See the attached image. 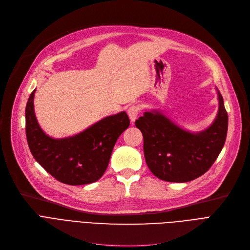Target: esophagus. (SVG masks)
<instances>
[{"label": "esophagus", "mask_w": 250, "mask_h": 250, "mask_svg": "<svg viewBox=\"0 0 250 250\" xmlns=\"http://www.w3.org/2000/svg\"><path fill=\"white\" fill-rule=\"evenodd\" d=\"M140 111H141V108H140L139 105H132V106L128 107L127 114H128L129 120L132 122H135L137 120V117H138Z\"/></svg>", "instance_id": "obj_1"}]
</instances>
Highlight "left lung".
Masks as SVG:
<instances>
[{
    "instance_id": "left-lung-1",
    "label": "left lung",
    "mask_w": 250,
    "mask_h": 250,
    "mask_svg": "<svg viewBox=\"0 0 250 250\" xmlns=\"http://www.w3.org/2000/svg\"><path fill=\"white\" fill-rule=\"evenodd\" d=\"M219 95L214 124L199 134L186 132L159 112H145L136 121L144 138V154L149 169L158 178L188 182L202 176L221 153L227 137L228 113Z\"/></svg>"
}]
</instances>
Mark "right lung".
<instances>
[{
    "instance_id": "obj_1",
    "label": "right lung",
    "mask_w": 250,
    "mask_h": 250,
    "mask_svg": "<svg viewBox=\"0 0 250 250\" xmlns=\"http://www.w3.org/2000/svg\"><path fill=\"white\" fill-rule=\"evenodd\" d=\"M34 91L25 108L26 138L34 159L65 185L82 186L97 181L108 166L118 137L129 125L127 114L123 111L105 117L81 134L55 140L46 136L37 124Z\"/></svg>"
}]
</instances>
